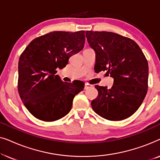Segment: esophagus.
Segmentation results:
<instances>
[{"label":"esophagus","mask_w":160,"mask_h":160,"mask_svg":"<svg viewBox=\"0 0 160 160\" xmlns=\"http://www.w3.org/2000/svg\"><path fill=\"white\" fill-rule=\"evenodd\" d=\"M92 86L90 84H85V85H84V89H89V88H90Z\"/></svg>","instance_id":"1"}]
</instances>
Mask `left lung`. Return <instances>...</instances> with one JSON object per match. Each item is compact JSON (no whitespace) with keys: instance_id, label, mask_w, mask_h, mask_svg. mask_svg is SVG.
Masks as SVG:
<instances>
[{"instance_id":"obj_1","label":"left lung","mask_w":160,"mask_h":160,"mask_svg":"<svg viewBox=\"0 0 160 160\" xmlns=\"http://www.w3.org/2000/svg\"><path fill=\"white\" fill-rule=\"evenodd\" d=\"M86 37L96 54L95 71H106L113 78L111 89L95 85L94 111L111 121L123 120L136 111L148 90V65L139 46L112 32L87 30Z\"/></svg>"}]
</instances>
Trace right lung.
<instances>
[{
    "instance_id": "1",
    "label": "right lung",
    "mask_w": 160,
    "mask_h": 160,
    "mask_svg": "<svg viewBox=\"0 0 160 160\" xmlns=\"http://www.w3.org/2000/svg\"><path fill=\"white\" fill-rule=\"evenodd\" d=\"M84 30L53 31L35 38L21 54L18 92L24 105L37 119L54 122L71 111L76 95L84 83H66L55 75L70 57L84 48Z\"/></svg>"
}]
</instances>
